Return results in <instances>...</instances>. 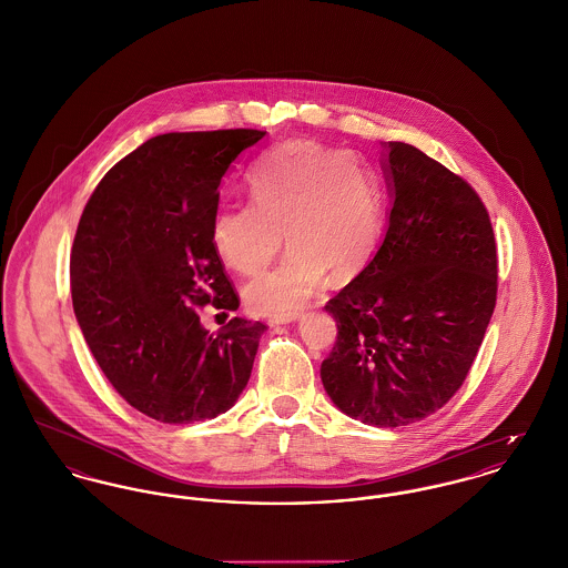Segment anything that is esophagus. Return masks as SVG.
<instances>
[{
  "mask_svg": "<svg viewBox=\"0 0 568 568\" xmlns=\"http://www.w3.org/2000/svg\"><path fill=\"white\" fill-rule=\"evenodd\" d=\"M302 314L300 312H291V314H280V316H271L268 318V325H286V323H293L297 321Z\"/></svg>",
  "mask_w": 568,
  "mask_h": 568,
  "instance_id": "esophagus-1",
  "label": "esophagus"
}]
</instances>
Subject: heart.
<instances>
[{"mask_svg":"<svg viewBox=\"0 0 568 568\" xmlns=\"http://www.w3.org/2000/svg\"><path fill=\"white\" fill-rule=\"evenodd\" d=\"M252 202L224 204L211 220L220 258L239 273L288 256L243 286L256 314L302 307L325 273L348 280L368 263L381 227L373 179L348 154L312 140H295L263 154L247 174Z\"/></svg>","mask_w":568,"mask_h":568,"instance_id":"b5f03b06","label":"heart"}]
</instances>
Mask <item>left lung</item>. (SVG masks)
I'll return each instance as SVG.
<instances>
[{
	"label": "left lung",
	"mask_w": 568,
	"mask_h": 568,
	"mask_svg": "<svg viewBox=\"0 0 568 568\" xmlns=\"http://www.w3.org/2000/svg\"><path fill=\"white\" fill-rule=\"evenodd\" d=\"M392 211L375 258L325 310L338 336L321 378L381 428L442 409L471 371L497 300L491 217L476 190L405 142L385 144Z\"/></svg>",
	"instance_id": "obj_1"
}]
</instances>
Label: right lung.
I'll use <instances>...</instances> for the list:
<instances>
[{"mask_svg": "<svg viewBox=\"0 0 568 568\" xmlns=\"http://www.w3.org/2000/svg\"><path fill=\"white\" fill-rule=\"evenodd\" d=\"M266 131L165 133L120 159L90 195L71 252L77 323L115 392L144 416L190 424L245 389L266 325L211 336L197 310L239 307L211 241L230 163Z\"/></svg>", "mask_w": 568, "mask_h": 568, "instance_id": "1", "label": "right lung"}]
</instances>
